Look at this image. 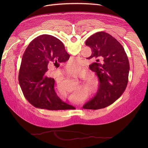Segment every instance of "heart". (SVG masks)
<instances>
[{
  "mask_svg": "<svg viewBox=\"0 0 148 148\" xmlns=\"http://www.w3.org/2000/svg\"><path fill=\"white\" fill-rule=\"evenodd\" d=\"M69 62L70 63L71 66V68L74 70H79L82 68L81 63L80 62H79L75 59H73V60H70V61ZM66 74L68 76L72 77V78H79L81 75V73L79 72L73 71L71 70H70V69H68L66 70ZM57 95L60 98H61V99H64L67 97V95H68L67 92L62 88L60 84L57 86Z\"/></svg>",
  "mask_w": 148,
  "mask_h": 148,
  "instance_id": "1",
  "label": "heart"
}]
</instances>
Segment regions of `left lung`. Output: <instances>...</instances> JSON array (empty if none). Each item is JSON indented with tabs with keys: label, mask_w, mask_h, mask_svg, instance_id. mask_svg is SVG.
I'll return each instance as SVG.
<instances>
[{
	"label": "left lung",
	"mask_w": 148,
	"mask_h": 148,
	"mask_svg": "<svg viewBox=\"0 0 148 148\" xmlns=\"http://www.w3.org/2000/svg\"><path fill=\"white\" fill-rule=\"evenodd\" d=\"M92 49L88 59H96L89 66L98 77V91L82 107L84 109L99 110L107 107L118 99L124 92L128 81L130 63L123 46L110 34L97 32L86 41ZM103 60L102 64L99 60Z\"/></svg>",
	"instance_id": "left-lung-1"
}]
</instances>
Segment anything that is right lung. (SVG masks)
<instances>
[{"instance_id":"add662e5","label":"right lung","mask_w":148,"mask_h":148,"mask_svg":"<svg viewBox=\"0 0 148 148\" xmlns=\"http://www.w3.org/2000/svg\"><path fill=\"white\" fill-rule=\"evenodd\" d=\"M69 58L64 45L54 36L41 35L29 44L22 57L18 82L24 96L34 107L48 110L75 108L57 96L54 79L47 72L49 66H56Z\"/></svg>"}]
</instances>
